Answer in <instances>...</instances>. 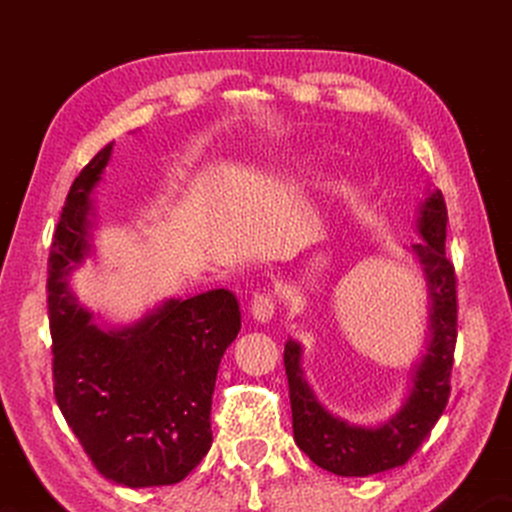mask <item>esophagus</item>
I'll return each mask as SVG.
<instances>
[{"mask_svg":"<svg viewBox=\"0 0 512 512\" xmlns=\"http://www.w3.org/2000/svg\"><path fill=\"white\" fill-rule=\"evenodd\" d=\"M277 302L273 293H255L253 302H250V314L257 320V323H268L275 316Z\"/></svg>","mask_w":512,"mask_h":512,"instance_id":"obj_1","label":"esophagus"}]
</instances>
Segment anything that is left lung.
Returning a JSON list of instances; mask_svg holds the SVG:
<instances>
[{"instance_id":"8db88e82","label":"left lung","mask_w":512,"mask_h":512,"mask_svg":"<svg viewBox=\"0 0 512 512\" xmlns=\"http://www.w3.org/2000/svg\"><path fill=\"white\" fill-rule=\"evenodd\" d=\"M415 228L422 241L409 250L427 289V332L404 400L391 418L366 427L329 413L305 379L302 345L293 339L284 343L293 438L311 461L332 474L368 476L404 465L447 406L456 345V275L445 255L447 207L440 189H427Z\"/></svg>"}]
</instances>
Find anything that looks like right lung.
Returning <instances> with one entry per match:
<instances>
[{"instance_id":"obj_1","label":"right lung","mask_w":512,"mask_h":512,"mask_svg":"<svg viewBox=\"0 0 512 512\" xmlns=\"http://www.w3.org/2000/svg\"><path fill=\"white\" fill-rule=\"evenodd\" d=\"M112 142L69 189L49 257L54 395L94 467L126 488L183 481L212 447L210 411L223 352L237 339L235 293L167 298L133 325L94 323L69 289L92 253L94 189Z\"/></svg>"}]
</instances>
